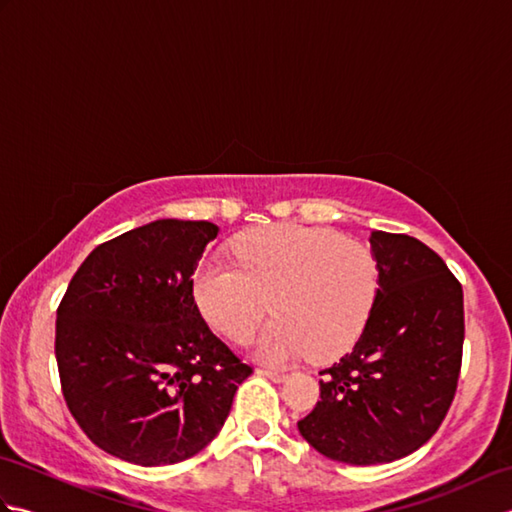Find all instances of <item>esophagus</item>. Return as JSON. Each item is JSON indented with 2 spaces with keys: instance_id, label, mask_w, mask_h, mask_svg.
<instances>
[{
  "instance_id": "esophagus-1",
  "label": "esophagus",
  "mask_w": 512,
  "mask_h": 512,
  "mask_svg": "<svg viewBox=\"0 0 512 512\" xmlns=\"http://www.w3.org/2000/svg\"><path fill=\"white\" fill-rule=\"evenodd\" d=\"M259 374L268 376L270 380H275V383H281V380H286V372H279V369H270V367H262L259 369Z\"/></svg>"
}]
</instances>
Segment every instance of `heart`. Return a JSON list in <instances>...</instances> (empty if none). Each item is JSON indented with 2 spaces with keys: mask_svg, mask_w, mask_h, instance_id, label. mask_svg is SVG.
<instances>
[{
  "mask_svg": "<svg viewBox=\"0 0 512 512\" xmlns=\"http://www.w3.org/2000/svg\"><path fill=\"white\" fill-rule=\"evenodd\" d=\"M235 266L204 259L193 299L211 328L248 341L270 310L277 319L257 339V354L288 363L310 352L334 358L356 343L372 317L380 266L374 250L325 228L279 224L248 231L233 246Z\"/></svg>",
  "mask_w": 512,
  "mask_h": 512,
  "instance_id": "1",
  "label": "heart"
}]
</instances>
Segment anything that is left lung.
Masks as SVG:
<instances>
[{
    "label": "left lung",
    "mask_w": 512,
    "mask_h": 512,
    "mask_svg": "<svg viewBox=\"0 0 512 512\" xmlns=\"http://www.w3.org/2000/svg\"><path fill=\"white\" fill-rule=\"evenodd\" d=\"M372 317L354 350L321 372V400L297 422L325 458L383 464L420 449L447 416L462 369L464 295L420 239L374 231Z\"/></svg>",
    "instance_id": "1"
}]
</instances>
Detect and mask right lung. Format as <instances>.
Here are the masks:
<instances>
[{"label":"right lung","mask_w":512,"mask_h":512,"mask_svg":"<svg viewBox=\"0 0 512 512\" xmlns=\"http://www.w3.org/2000/svg\"><path fill=\"white\" fill-rule=\"evenodd\" d=\"M211 222L156 220L96 246L57 308L61 391L96 447L160 466L202 451L253 374L209 330L193 270Z\"/></svg>","instance_id":"add662e5"}]
</instances>
